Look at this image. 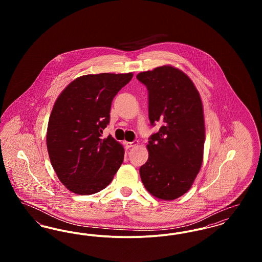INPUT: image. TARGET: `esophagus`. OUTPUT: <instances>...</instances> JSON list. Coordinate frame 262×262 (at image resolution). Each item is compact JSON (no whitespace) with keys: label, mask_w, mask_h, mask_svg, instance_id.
Returning a JSON list of instances; mask_svg holds the SVG:
<instances>
[{"label":"esophagus","mask_w":262,"mask_h":262,"mask_svg":"<svg viewBox=\"0 0 262 262\" xmlns=\"http://www.w3.org/2000/svg\"><path fill=\"white\" fill-rule=\"evenodd\" d=\"M125 145L126 148H130V147H134V146L138 145V141H137V140H135V141H133V142L125 141Z\"/></svg>","instance_id":"obj_1"}]
</instances>
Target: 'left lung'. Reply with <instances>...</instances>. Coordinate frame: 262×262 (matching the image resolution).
I'll list each match as a JSON object with an SVG mask.
<instances>
[{"instance_id":"obj_1","label":"left lung","mask_w":262,"mask_h":262,"mask_svg":"<svg viewBox=\"0 0 262 262\" xmlns=\"http://www.w3.org/2000/svg\"><path fill=\"white\" fill-rule=\"evenodd\" d=\"M148 90L151 125H161L149 138L148 160L139 168L147 191L173 200L191 187L203 160L205 125L200 92L181 70L166 64L139 73Z\"/></svg>"}]
</instances>
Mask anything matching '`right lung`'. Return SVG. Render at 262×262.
Segmentation results:
<instances>
[{
  "label": "right lung",
  "mask_w": 262,
  "mask_h": 262,
  "mask_svg": "<svg viewBox=\"0 0 262 262\" xmlns=\"http://www.w3.org/2000/svg\"><path fill=\"white\" fill-rule=\"evenodd\" d=\"M133 75L79 76L54 104L47 127V149L59 180L74 193L85 195L102 190L123 163V145L111 136L101 137L110 122L114 97Z\"/></svg>",
  "instance_id": "right-lung-1"
}]
</instances>
